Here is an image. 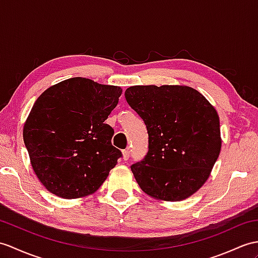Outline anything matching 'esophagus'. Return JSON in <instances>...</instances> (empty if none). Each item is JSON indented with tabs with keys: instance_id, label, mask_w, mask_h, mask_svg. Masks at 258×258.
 <instances>
[{
	"instance_id": "esophagus-1",
	"label": "esophagus",
	"mask_w": 258,
	"mask_h": 258,
	"mask_svg": "<svg viewBox=\"0 0 258 258\" xmlns=\"http://www.w3.org/2000/svg\"><path fill=\"white\" fill-rule=\"evenodd\" d=\"M131 156V152L130 149H125V151H123V159L124 160H127Z\"/></svg>"
}]
</instances>
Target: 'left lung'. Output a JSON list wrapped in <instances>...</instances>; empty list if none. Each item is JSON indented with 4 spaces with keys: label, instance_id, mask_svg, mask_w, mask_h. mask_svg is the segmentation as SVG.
Here are the masks:
<instances>
[{
    "label": "left lung",
    "instance_id": "left-lung-1",
    "mask_svg": "<svg viewBox=\"0 0 258 258\" xmlns=\"http://www.w3.org/2000/svg\"><path fill=\"white\" fill-rule=\"evenodd\" d=\"M125 99L148 133L146 156L131 166L137 183L160 200L187 199L207 181L220 155L217 111L185 86H134Z\"/></svg>",
    "mask_w": 258,
    "mask_h": 258
}]
</instances>
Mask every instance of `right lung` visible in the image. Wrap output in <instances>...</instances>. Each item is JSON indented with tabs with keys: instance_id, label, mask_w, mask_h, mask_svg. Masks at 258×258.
I'll return each mask as SVG.
<instances>
[{
	"instance_id": "obj_1",
	"label": "right lung",
	"mask_w": 258,
	"mask_h": 258,
	"mask_svg": "<svg viewBox=\"0 0 258 258\" xmlns=\"http://www.w3.org/2000/svg\"><path fill=\"white\" fill-rule=\"evenodd\" d=\"M122 89L71 78L36 100L24 125V143L45 188L63 199L93 194L122 157L104 123Z\"/></svg>"
}]
</instances>
